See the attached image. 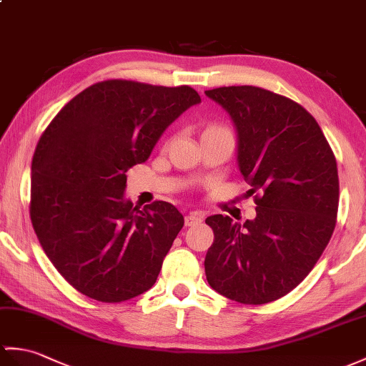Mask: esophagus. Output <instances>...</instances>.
I'll return each mask as SVG.
<instances>
[{"mask_svg": "<svg viewBox=\"0 0 366 366\" xmlns=\"http://www.w3.org/2000/svg\"><path fill=\"white\" fill-rule=\"evenodd\" d=\"M202 222V215L198 214V212H192L185 217V226H194V224H199Z\"/></svg>", "mask_w": 366, "mask_h": 366, "instance_id": "esophagus-1", "label": "esophagus"}]
</instances>
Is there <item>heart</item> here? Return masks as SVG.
Masks as SVG:
<instances>
[{"label": "heart", "instance_id": "1", "mask_svg": "<svg viewBox=\"0 0 366 366\" xmlns=\"http://www.w3.org/2000/svg\"><path fill=\"white\" fill-rule=\"evenodd\" d=\"M218 129H224V127H222V126H218V124H210V126H207V129L204 131V132H210V131H218Z\"/></svg>", "mask_w": 366, "mask_h": 366}]
</instances>
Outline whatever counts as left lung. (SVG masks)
<instances>
[{
	"mask_svg": "<svg viewBox=\"0 0 366 366\" xmlns=\"http://www.w3.org/2000/svg\"><path fill=\"white\" fill-rule=\"evenodd\" d=\"M235 124L239 168L256 194L243 224L212 215L214 243L204 260L215 292L267 304L298 287L321 257L337 223L338 172L332 149L307 110L252 86L206 90Z\"/></svg>",
	"mask_w": 366,
	"mask_h": 366,
	"instance_id": "1",
	"label": "left lung"
}]
</instances>
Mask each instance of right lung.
I'll use <instances>...</instances> for the list:
<instances>
[{"instance_id": "right-lung-1", "label": "right lung", "mask_w": 366, "mask_h": 366, "mask_svg": "<svg viewBox=\"0 0 366 366\" xmlns=\"http://www.w3.org/2000/svg\"><path fill=\"white\" fill-rule=\"evenodd\" d=\"M199 103L189 86L110 79L68 101L41 134L31 222L51 263L82 295L122 302L154 285L184 217L165 201L140 209L124 199L126 172Z\"/></svg>"}]
</instances>
